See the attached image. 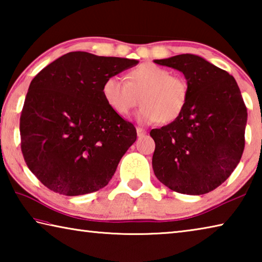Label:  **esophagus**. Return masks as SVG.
Returning a JSON list of instances; mask_svg holds the SVG:
<instances>
[{"label": "esophagus", "mask_w": 262, "mask_h": 262, "mask_svg": "<svg viewBox=\"0 0 262 262\" xmlns=\"http://www.w3.org/2000/svg\"><path fill=\"white\" fill-rule=\"evenodd\" d=\"M136 133H137V136H139V137H143V136L147 135V132H145L143 128H141V127L136 128Z\"/></svg>", "instance_id": "1"}]
</instances>
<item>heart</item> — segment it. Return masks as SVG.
<instances>
[{
    "mask_svg": "<svg viewBox=\"0 0 262 262\" xmlns=\"http://www.w3.org/2000/svg\"><path fill=\"white\" fill-rule=\"evenodd\" d=\"M105 103L122 117L129 114L140 103L137 121L144 125L161 120L176 121L186 108L189 96L184 77L171 75L155 63H142L127 74V81L117 75L105 79L101 85Z\"/></svg>",
    "mask_w": 262,
    "mask_h": 262,
    "instance_id": "b5f03b06",
    "label": "heart"
}]
</instances>
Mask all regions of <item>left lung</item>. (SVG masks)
I'll use <instances>...</instances> for the list:
<instances>
[{
  "label": "left lung",
  "instance_id": "obj_1",
  "mask_svg": "<svg viewBox=\"0 0 262 262\" xmlns=\"http://www.w3.org/2000/svg\"><path fill=\"white\" fill-rule=\"evenodd\" d=\"M155 63L179 70L188 83L186 108L150 135L155 176L183 194L209 193L227 180L245 147L247 110L231 75L201 56L180 54Z\"/></svg>",
  "mask_w": 262,
  "mask_h": 262
}]
</instances>
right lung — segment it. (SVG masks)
I'll return each mask as SVG.
<instances>
[{"label":"right lung","instance_id":"1","mask_svg":"<svg viewBox=\"0 0 262 262\" xmlns=\"http://www.w3.org/2000/svg\"><path fill=\"white\" fill-rule=\"evenodd\" d=\"M137 63L70 52L32 79L20 115V147L26 165L47 188L75 196L112 179L136 129L105 103L101 85Z\"/></svg>","mask_w":262,"mask_h":262}]
</instances>
